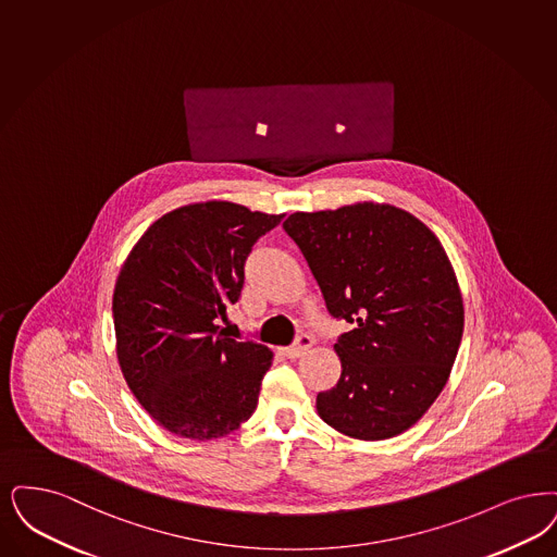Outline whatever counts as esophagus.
Here are the masks:
<instances>
[{"label": "esophagus", "instance_id": "1", "mask_svg": "<svg viewBox=\"0 0 557 557\" xmlns=\"http://www.w3.org/2000/svg\"><path fill=\"white\" fill-rule=\"evenodd\" d=\"M311 335H300V337H298V342H296L294 346H289V348H284L282 352H284V357L300 358L302 357V355H307V350H311Z\"/></svg>", "mask_w": 557, "mask_h": 557}]
</instances>
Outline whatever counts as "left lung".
<instances>
[{
    "instance_id": "obj_1",
    "label": "left lung",
    "mask_w": 557,
    "mask_h": 557,
    "mask_svg": "<svg viewBox=\"0 0 557 557\" xmlns=\"http://www.w3.org/2000/svg\"><path fill=\"white\" fill-rule=\"evenodd\" d=\"M323 292L355 330L334 346L342 375L317 396L335 431L389 440L421 421L449 379L465 330L458 277L440 238L389 202L296 211L284 222Z\"/></svg>"
}]
</instances>
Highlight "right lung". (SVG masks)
<instances>
[{"label":"right lung","mask_w":557,"mask_h":557,"mask_svg":"<svg viewBox=\"0 0 557 557\" xmlns=\"http://www.w3.org/2000/svg\"><path fill=\"white\" fill-rule=\"evenodd\" d=\"M282 215L230 200L178 207L147 227L113 288L115 357L159 426L218 440L250 419L273 352L222 330L245 284L252 245Z\"/></svg>","instance_id":"add662e5"}]
</instances>
